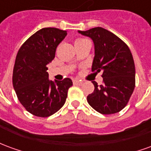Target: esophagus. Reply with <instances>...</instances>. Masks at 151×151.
I'll return each mask as SVG.
<instances>
[{"mask_svg": "<svg viewBox=\"0 0 151 151\" xmlns=\"http://www.w3.org/2000/svg\"><path fill=\"white\" fill-rule=\"evenodd\" d=\"M73 83H76V84H82V82L81 81V80H79V79H73Z\"/></svg>", "mask_w": 151, "mask_h": 151, "instance_id": "obj_1", "label": "esophagus"}]
</instances>
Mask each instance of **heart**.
Instances as JSON below:
<instances>
[{"label": "heart", "instance_id": "b5f03b06", "mask_svg": "<svg viewBox=\"0 0 151 151\" xmlns=\"http://www.w3.org/2000/svg\"><path fill=\"white\" fill-rule=\"evenodd\" d=\"M83 39H78V40H76V42H78V41H80V40H82Z\"/></svg>", "mask_w": 151, "mask_h": 151}]
</instances>
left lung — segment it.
Instances as JSON below:
<instances>
[{
  "label": "left lung",
  "instance_id": "obj_1",
  "mask_svg": "<svg viewBox=\"0 0 151 151\" xmlns=\"http://www.w3.org/2000/svg\"><path fill=\"white\" fill-rule=\"evenodd\" d=\"M78 33L91 38L94 43L92 71H103V84L92 82L95 90L87 96L88 104L101 114L119 112L126 106L135 87V65L129 47L103 27Z\"/></svg>",
  "mask_w": 151,
  "mask_h": 151
}]
</instances>
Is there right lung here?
Returning a JSON list of instances; mask_svg holds the SVG:
<instances>
[{"instance_id": "right-lung-1", "label": "right lung", "mask_w": 151, "mask_h": 151, "mask_svg": "<svg viewBox=\"0 0 151 151\" xmlns=\"http://www.w3.org/2000/svg\"><path fill=\"white\" fill-rule=\"evenodd\" d=\"M67 31L43 28L25 42L18 51L13 71V86L26 110L36 116L47 117L59 111L65 103L72 80L48 78L47 65L55 57L59 43Z\"/></svg>"}]
</instances>
